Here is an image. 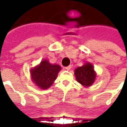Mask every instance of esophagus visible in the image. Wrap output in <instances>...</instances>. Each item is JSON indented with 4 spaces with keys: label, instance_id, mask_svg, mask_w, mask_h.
Instances as JSON below:
<instances>
[{
    "label": "esophagus",
    "instance_id": "esophagus-1",
    "mask_svg": "<svg viewBox=\"0 0 127 127\" xmlns=\"http://www.w3.org/2000/svg\"><path fill=\"white\" fill-rule=\"evenodd\" d=\"M71 67H72L71 65H69V66H66V67H65V69H66V70H67V71H69L70 69H71Z\"/></svg>",
    "mask_w": 127,
    "mask_h": 127
}]
</instances>
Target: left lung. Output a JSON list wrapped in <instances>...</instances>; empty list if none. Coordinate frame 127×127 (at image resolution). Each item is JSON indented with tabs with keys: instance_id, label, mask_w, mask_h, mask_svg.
Returning a JSON list of instances; mask_svg holds the SVG:
<instances>
[{
	"instance_id": "1",
	"label": "left lung",
	"mask_w": 127,
	"mask_h": 127,
	"mask_svg": "<svg viewBox=\"0 0 127 127\" xmlns=\"http://www.w3.org/2000/svg\"><path fill=\"white\" fill-rule=\"evenodd\" d=\"M74 74L77 82L85 88H88L93 85L96 77L93 64L89 62H86L83 66L76 68Z\"/></svg>"
}]
</instances>
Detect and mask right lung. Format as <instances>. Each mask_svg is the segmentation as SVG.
Here are the masks:
<instances>
[{
	"label": "right lung",
	"mask_w": 127,
	"mask_h": 127,
	"mask_svg": "<svg viewBox=\"0 0 127 127\" xmlns=\"http://www.w3.org/2000/svg\"><path fill=\"white\" fill-rule=\"evenodd\" d=\"M61 66L57 64H51L48 60L44 59L31 69V80L34 84L42 90L50 88L57 78Z\"/></svg>",
	"instance_id": "1"
}]
</instances>
